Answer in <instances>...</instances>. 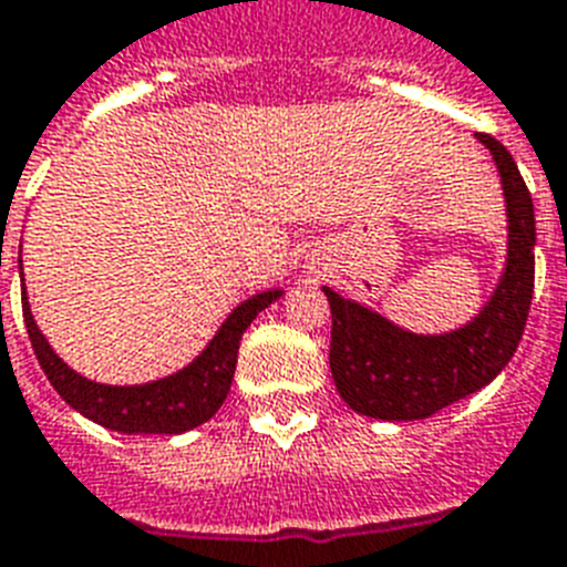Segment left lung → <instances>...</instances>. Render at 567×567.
<instances>
[{"mask_svg":"<svg viewBox=\"0 0 567 567\" xmlns=\"http://www.w3.org/2000/svg\"><path fill=\"white\" fill-rule=\"evenodd\" d=\"M477 140L498 163L509 215L507 270L489 306L451 334H411L370 308L323 288L331 306L329 363L340 399L388 422L427 419L486 388L513 358L530 315L536 279V215L513 154L489 133Z\"/></svg>","mask_w":567,"mask_h":567,"instance_id":"8db88e82","label":"left lung"}]
</instances>
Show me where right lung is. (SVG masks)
<instances>
[{
  "instance_id": "right-lung-1",
  "label": "right lung",
  "mask_w": 567,
  "mask_h": 567,
  "mask_svg": "<svg viewBox=\"0 0 567 567\" xmlns=\"http://www.w3.org/2000/svg\"><path fill=\"white\" fill-rule=\"evenodd\" d=\"M279 293L282 291H265L241 302L227 317V323L220 326L218 334L212 338L204 355L188 363L177 375L140 384V388H110V384L86 381L84 375L69 370L45 343L25 297H22V317H25V329H29L37 361L52 381V388L78 413H84L86 419L110 427V431H122V434H183V431L204 425L206 419L215 416V411L224 404L233 375H236L241 334L261 308H268L274 299H279Z\"/></svg>"
}]
</instances>
